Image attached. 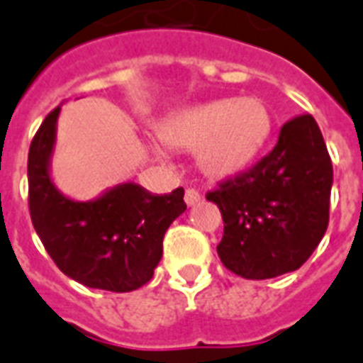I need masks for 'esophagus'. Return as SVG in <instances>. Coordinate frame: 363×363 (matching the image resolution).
Here are the masks:
<instances>
[{
    "label": "esophagus",
    "mask_w": 363,
    "mask_h": 363,
    "mask_svg": "<svg viewBox=\"0 0 363 363\" xmlns=\"http://www.w3.org/2000/svg\"><path fill=\"white\" fill-rule=\"evenodd\" d=\"M185 202H187V206H195L196 202H201V193L196 189H187L185 191Z\"/></svg>",
    "instance_id": "1"
}]
</instances>
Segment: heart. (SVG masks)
Here are the masks:
<instances>
[{
	"instance_id": "b5f03b06",
	"label": "heart",
	"mask_w": 363,
	"mask_h": 363,
	"mask_svg": "<svg viewBox=\"0 0 363 363\" xmlns=\"http://www.w3.org/2000/svg\"><path fill=\"white\" fill-rule=\"evenodd\" d=\"M271 128V111L259 98H220L170 113L159 136L168 147L196 151L202 172L225 179L254 162Z\"/></svg>"
}]
</instances>
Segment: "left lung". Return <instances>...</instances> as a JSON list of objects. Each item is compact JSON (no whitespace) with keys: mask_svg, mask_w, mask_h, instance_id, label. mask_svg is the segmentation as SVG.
Segmentation results:
<instances>
[{"mask_svg":"<svg viewBox=\"0 0 363 363\" xmlns=\"http://www.w3.org/2000/svg\"><path fill=\"white\" fill-rule=\"evenodd\" d=\"M331 185L333 167L316 121L294 117L269 155L206 195L223 218V265L248 280L297 271L328 229Z\"/></svg>","mask_w":363,"mask_h":363,"instance_id":"8db88e82","label":"left lung"}]
</instances>
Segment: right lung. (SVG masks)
Here are the masks:
<instances>
[{"label":"right lung","instance_id":"1","mask_svg":"<svg viewBox=\"0 0 363 363\" xmlns=\"http://www.w3.org/2000/svg\"><path fill=\"white\" fill-rule=\"evenodd\" d=\"M52 109L33 136L28 153L30 216L56 267L86 288L132 291L150 282L162 257V238L185 212L184 189L153 195L126 182L92 201L62 193L50 176L56 123Z\"/></svg>","mask_w":363,"mask_h":363}]
</instances>
